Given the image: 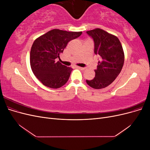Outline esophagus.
Listing matches in <instances>:
<instances>
[{
  "mask_svg": "<svg viewBox=\"0 0 150 150\" xmlns=\"http://www.w3.org/2000/svg\"><path fill=\"white\" fill-rule=\"evenodd\" d=\"M76 68H78V69H81V70H84L85 69L84 67H79V66H77Z\"/></svg>",
  "mask_w": 150,
  "mask_h": 150,
  "instance_id": "esophagus-1",
  "label": "esophagus"
}]
</instances>
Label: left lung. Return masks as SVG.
<instances>
[{"mask_svg":"<svg viewBox=\"0 0 150 150\" xmlns=\"http://www.w3.org/2000/svg\"><path fill=\"white\" fill-rule=\"evenodd\" d=\"M94 43V53L100 57L95 77L86 80L87 84L94 89L107 87L115 80L124 64L125 54L122 45L116 36L101 29L86 32Z\"/></svg>","mask_w":150,"mask_h":150,"instance_id":"8db88e82","label":"left lung"}]
</instances>
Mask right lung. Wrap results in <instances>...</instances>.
I'll use <instances>...</instances> for the list:
<instances>
[{"instance_id":"right-lung-1","label":"right lung","mask_w":150,"mask_h":150,"mask_svg":"<svg viewBox=\"0 0 150 150\" xmlns=\"http://www.w3.org/2000/svg\"><path fill=\"white\" fill-rule=\"evenodd\" d=\"M82 32H67L52 29L36 39L30 52L32 71L40 82L50 88L57 89L64 86L69 78L71 67L56 61L67 43L76 39Z\"/></svg>"}]
</instances>
